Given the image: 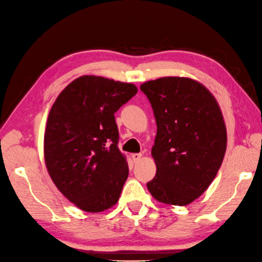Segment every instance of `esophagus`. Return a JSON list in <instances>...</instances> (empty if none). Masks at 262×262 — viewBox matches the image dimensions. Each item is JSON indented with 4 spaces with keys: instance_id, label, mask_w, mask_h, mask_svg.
Segmentation results:
<instances>
[{
    "instance_id": "obj_1",
    "label": "esophagus",
    "mask_w": 262,
    "mask_h": 262,
    "mask_svg": "<svg viewBox=\"0 0 262 262\" xmlns=\"http://www.w3.org/2000/svg\"><path fill=\"white\" fill-rule=\"evenodd\" d=\"M131 157H132V159H134L135 162H138L141 159V158H143V154H141V153H134Z\"/></svg>"
}]
</instances>
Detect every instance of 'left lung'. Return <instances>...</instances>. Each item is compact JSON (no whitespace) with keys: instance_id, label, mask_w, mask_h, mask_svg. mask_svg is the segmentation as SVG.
I'll list each match as a JSON object with an SVG mask.
<instances>
[{"instance_id":"obj_1","label":"left lung","mask_w":262,"mask_h":262,"mask_svg":"<svg viewBox=\"0 0 262 262\" xmlns=\"http://www.w3.org/2000/svg\"><path fill=\"white\" fill-rule=\"evenodd\" d=\"M157 122L152 157L157 174L147 188L159 202L187 205L213 181L226 151L220 105L195 80L166 76L140 85Z\"/></svg>"}]
</instances>
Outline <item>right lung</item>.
<instances>
[{
    "instance_id": "obj_1",
    "label": "right lung",
    "mask_w": 262,
    "mask_h": 262,
    "mask_svg": "<svg viewBox=\"0 0 262 262\" xmlns=\"http://www.w3.org/2000/svg\"><path fill=\"white\" fill-rule=\"evenodd\" d=\"M138 89L102 76L83 75L59 94L44 136L45 164L61 194L87 212L118 202L128 177L118 148L115 113Z\"/></svg>"
}]
</instances>
